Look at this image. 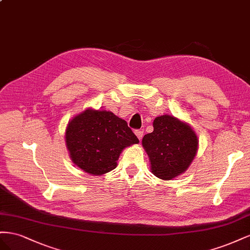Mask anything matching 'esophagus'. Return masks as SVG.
Wrapping results in <instances>:
<instances>
[{
	"instance_id": "34e87169",
	"label": "esophagus",
	"mask_w": 250,
	"mask_h": 250,
	"mask_svg": "<svg viewBox=\"0 0 250 250\" xmlns=\"http://www.w3.org/2000/svg\"><path fill=\"white\" fill-rule=\"evenodd\" d=\"M135 134H136V136L139 140H141L142 137H144V131H141V130H136L135 131Z\"/></svg>"
}]
</instances>
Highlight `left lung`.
Instances as JSON below:
<instances>
[{"label":"left lung","instance_id":"1","mask_svg":"<svg viewBox=\"0 0 250 250\" xmlns=\"http://www.w3.org/2000/svg\"><path fill=\"white\" fill-rule=\"evenodd\" d=\"M154 131L142 138L152 173L162 180H173L191 165L199 139L191 126L173 115L156 117Z\"/></svg>","mask_w":250,"mask_h":250}]
</instances>
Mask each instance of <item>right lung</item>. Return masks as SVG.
<instances>
[{
	"mask_svg": "<svg viewBox=\"0 0 250 250\" xmlns=\"http://www.w3.org/2000/svg\"><path fill=\"white\" fill-rule=\"evenodd\" d=\"M65 141L72 162L92 176L111 172L121 152L139 142L125 120L110 111L92 108L69 121Z\"/></svg>",
	"mask_w": 250,
	"mask_h": 250,
	"instance_id": "obj_1",
	"label": "right lung"
}]
</instances>
